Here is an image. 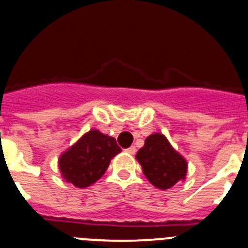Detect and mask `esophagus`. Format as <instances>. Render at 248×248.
Masks as SVG:
<instances>
[{
  "label": "esophagus",
  "mask_w": 248,
  "mask_h": 248,
  "mask_svg": "<svg viewBox=\"0 0 248 248\" xmlns=\"http://www.w3.org/2000/svg\"><path fill=\"white\" fill-rule=\"evenodd\" d=\"M126 151L128 154H131V155H133V154H136L137 149H136V146H129V148L126 149Z\"/></svg>",
  "instance_id": "34e87169"
}]
</instances>
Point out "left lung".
<instances>
[{
	"label": "left lung",
	"instance_id": "1",
	"mask_svg": "<svg viewBox=\"0 0 248 248\" xmlns=\"http://www.w3.org/2000/svg\"><path fill=\"white\" fill-rule=\"evenodd\" d=\"M136 158L149 182L162 190L172 188L186 174V161L172 148L163 134L149 136Z\"/></svg>",
	"mask_w": 248,
	"mask_h": 248
}]
</instances>
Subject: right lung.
I'll return each instance as SVG.
<instances>
[{"label":"right lung","instance_id":"right-lung-1","mask_svg":"<svg viewBox=\"0 0 248 248\" xmlns=\"http://www.w3.org/2000/svg\"><path fill=\"white\" fill-rule=\"evenodd\" d=\"M120 151L116 139L92 129L60 156V172L66 182L87 188L104 174L110 160Z\"/></svg>","mask_w":248,"mask_h":248}]
</instances>
